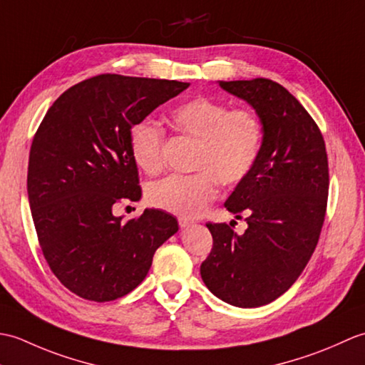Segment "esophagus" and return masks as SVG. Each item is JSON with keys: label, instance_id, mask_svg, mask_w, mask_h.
<instances>
[{"label": "esophagus", "instance_id": "34e87169", "mask_svg": "<svg viewBox=\"0 0 365 365\" xmlns=\"http://www.w3.org/2000/svg\"><path fill=\"white\" fill-rule=\"evenodd\" d=\"M192 222H195V221L190 220V218H178V226H180V227H188V226H191Z\"/></svg>", "mask_w": 365, "mask_h": 365}]
</instances>
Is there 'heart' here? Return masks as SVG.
Wrapping results in <instances>:
<instances>
[{
	"label": "heart",
	"mask_w": 365,
	"mask_h": 365,
	"mask_svg": "<svg viewBox=\"0 0 365 365\" xmlns=\"http://www.w3.org/2000/svg\"><path fill=\"white\" fill-rule=\"evenodd\" d=\"M168 120L178 136L196 143L190 175H170L150 185V204L182 216H199L222 187H237L257 165L263 125L250 108H232L205 96L192 97L169 111ZM165 131L157 123L138 120L130 131V155L145 174L157 175L165 166Z\"/></svg>",
	"instance_id": "heart-1"
}]
</instances>
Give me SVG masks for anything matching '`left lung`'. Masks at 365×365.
<instances>
[{
  "label": "left lung",
  "instance_id": "1",
  "mask_svg": "<svg viewBox=\"0 0 365 365\" xmlns=\"http://www.w3.org/2000/svg\"><path fill=\"white\" fill-rule=\"evenodd\" d=\"M220 86L259 114L263 145L252 173L224 204L247 229L237 235L232 224L207 222L213 246L200 276L229 304L259 307L289 290L312 257L328 205V155L319 125L279 83Z\"/></svg>",
  "mask_w": 365,
  "mask_h": 365
}]
</instances>
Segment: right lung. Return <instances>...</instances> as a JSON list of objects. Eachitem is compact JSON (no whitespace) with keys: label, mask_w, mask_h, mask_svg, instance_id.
<instances>
[{"label":"right lung","mask_w":365,"mask_h":365,"mask_svg":"<svg viewBox=\"0 0 365 365\" xmlns=\"http://www.w3.org/2000/svg\"><path fill=\"white\" fill-rule=\"evenodd\" d=\"M188 86L102 73L61 94L38 125L28 165L31 215L53 274L80 298L125 297L178 230L166 212L145 208L122 221L113 208L141 197L131 127Z\"/></svg>","instance_id":"add662e5"}]
</instances>
